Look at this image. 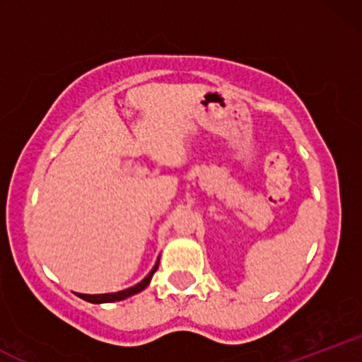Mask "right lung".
<instances>
[{
	"mask_svg": "<svg viewBox=\"0 0 362 362\" xmlns=\"http://www.w3.org/2000/svg\"><path fill=\"white\" fill-rule=\"evenodd\" d=\"M158 264H160V259L156 260L155 267L151 269V272H149L148 276L144 277L143 281L138 282V284L132 286V288H127V289H124V291H119V293H107V294H81V293H76V296H80L81 300H85V301H88V303H97V305H100V303L122 301V300H126V298L132 296V294H138V293H141V291H143L144 288H146V286L149 284V281H151L153 274L156 272Z\"/></svg>",
	"mask_w": 362,
	"mask_h": 362,
	"instance_id": "obj_1",
	"label": "right lung"
}]
</instances>
